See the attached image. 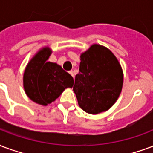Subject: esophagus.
<instances>
[{"label": "esophagus", "instance_id": "obj_1", "mask_svg": "<svg viewBox=\"0 0 153 153\" xmlns=\"http://www.w3.org/2000/svg\"><path fill=\"white\" fill-rule=\"evenodd\" d=\"M70 74H71V76H72L74 78V71H70Z\"/></svg>", "mask_w": 153, "mask_h": 153}]
</instances>
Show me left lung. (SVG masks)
<instances>
[{
    "label": "left lung",
    "mask_w": 153,
    "mask_h": 153,
    "mask_svg": "<svg viewBox=\"0 0 153 153\" xmlns=\"http://www.w3.org/2000/svg\"><path fill=\"white\" fill-rule=\"evenodd\" d=\"M79 72L73 90L86 113L107 111L117 101L123 85V71L117 58L105 46L94 44L80 55Z\"/></svg>",
    "instance_id": "obj_1"
}]
</instances>
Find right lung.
Returning a JSON list of instances; mask_svg holds the SVG:
<instances>
[{
  "label": "right lung",
  "mask_w": 153,
  "mask_h": 153,
  "mask_svg": "<svg viewBox=\"0 0 153 153\" xmlns=\"http://www.w3.org/2000/svg\"><path fill=\"white\" fill-rule=\"evenodd\" d=\"M52 49L40 48L30 60L23 73L25 93L36 104L46 106L55 101L65 88H72L74 79L54 62H48Z\"/></svg>",
  "instance_id": "add662e5"
}]
</instances>
